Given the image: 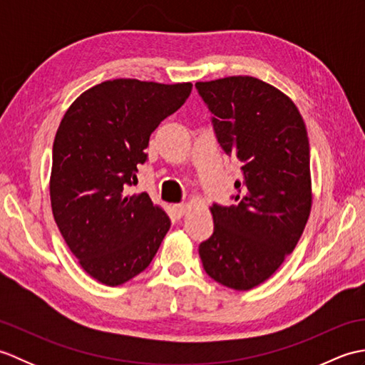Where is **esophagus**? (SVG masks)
I'll use <instances>...</instances> for the list:
<instances>
[{"label": "esophagus", "instance_id": "1", "mask_svg": "<svg viewBox=\"0 0 365 365\" xmlns=\"http://www.w3.org/2000/svg\"><path fill=\"white\" fill-rule=\"evenodd\" d=\"M188 208H190L188 204H175L173 205V212L177 218H182V216L188 212Z\"/></svg>", "mask_w": 365, "mask_h": 365}]
</instances>
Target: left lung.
Listing matches in <instances>:
<instances>
[{
	"mask_svg": "<svg viewBox=\"0 0 365 365\" xmlns=\"http://www.w3.org/2000/svg\"><path fill=\"white\" fill-rule=\"evenodd\" d=\"M218 143L243 170L235 205L213 204L199 246L205 273L238 292L265 282L302 235L312 207L306 123L284 92L254 76L196 83Z\"/></svg>",
	"mask_w": 365,
	"mask_h": 365,
	"instance_id": "8db88e82",
	"label": "left lung"
}]
</instances>
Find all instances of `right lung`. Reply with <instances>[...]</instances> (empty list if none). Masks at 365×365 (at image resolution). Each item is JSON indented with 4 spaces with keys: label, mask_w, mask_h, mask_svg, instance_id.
Listing matches in <instances>:
<instances>
[{
    "label": "right lung",
    "mask_w": 365,
    "mask_h": 365,
    "mask_svg": "<svg viewBox=\"0 0 365 365\" xmlns=\"http://www.w3.org/2000/svg\"><path fill=\"white\" fill-rule=\"evenodd\" d=\"M191 83L108 80L68 106L53 143L50 199L54 221L96 281L122 285L150 265L170 220L138 182L152 131L175 113Z\"/></svg>",
    "instance_id": "add662e5"
}]
</instances>
